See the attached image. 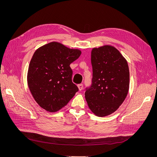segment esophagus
I'll use <instances>...</instances> for the list:
<instances>
[{
	"instance_id": "1",
	"label": "esophagus",
	"mask_w": 157,
	"mask_h": 157,
	"mask_svg": "<svg viewBox=\"0 0 157 157\" xmlns=\"http://www.w3.org/2000/svg\"><path fill=\"white\" fill-rule=\"evenodd\" d=\"M78 88L79 89V90H82L83 89V84H78Z\"/></svg>"
}]
</instances>
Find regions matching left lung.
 <instances>
[{
  "label": "left lung",
  "instance_id": "obj_1",
  "mask_svg": "<svg viewBox=\"0 0 157 157\" xmlns=\"http://www.w3.org/2000/svg\"><path fill=\"white\" fill-rule=\"evenodd\" d=\"M91 63L92 84L86 88L85 98L95 115L107 116L116 111L127 96L128 65L119 51L108 45L92 49Z\"/></svg>",
  "mask_w": 157,
  "mask_h": 157
}]
</instances>
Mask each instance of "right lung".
<instances>
[{
  "instance_id": "1",
  "label": "right lung",
  "mask_w": 157,
  "mask_h": 157,
  "mask_svg": "<svg viewBox=\"0 0 157 157\" xmlns=\"http://www.w3.org/2000/svg\"><path fill=\"white\" fill-rule=\"evenodd\" d=\"M81 52L57 42L41 46L33 54L27 73V83L36 102L45 110L56 112L65 107L76 92L70 64Z\"/></svg>"
}]
</instances>
